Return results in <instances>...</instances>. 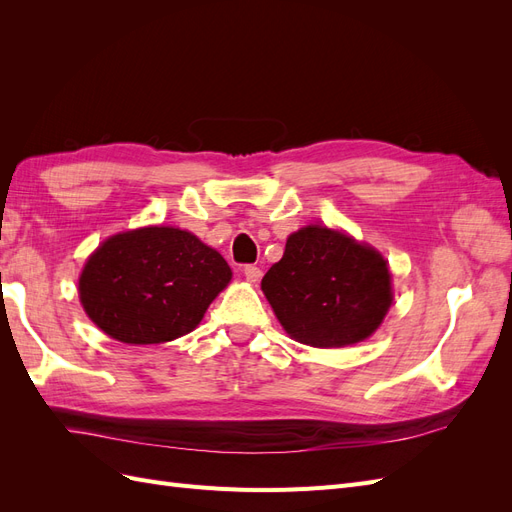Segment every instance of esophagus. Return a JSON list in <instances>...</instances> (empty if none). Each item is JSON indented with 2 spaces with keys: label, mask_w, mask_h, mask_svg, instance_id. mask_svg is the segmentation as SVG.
Returning <instances> with one entry per match:
<instances>
[{
  "label": "esophagus",
  "mask_w": 512,
  "mask_h": 512,
  "mask_svg": "<svg viewBox=\"0 0 512 512\" xmlns=\"http://www.w3.org/2000/svg\"><path fill=\"white\" fill-rule=\"evenodd\" d=\"M243 275H245L247 282L256 284V282L260 280V277H262V271H260L256 265H245V267H243Z\"/></svg>",
  "instance_id": "esophagus-1"
}]
</instances>
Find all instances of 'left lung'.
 <instances>
[{
    "instance_id": "1",
    "label": "left lung",
    "mask_w": 512,
    "mask_h": 512,
    "mask_svg": "<svg viewBox=\"0 0 512 512\" xmlns=\"http://www.w3.org/2000/svg\"><path fill=\"white\" fill-rule=\"evenodd\" d=\"M260 286L286 333L314 348L363 342L393 303L386 260L327 226L292 232Z\"/></svg>"
}]
</instances>
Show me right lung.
<instances>
[{
  "mask_svg": "<svg viewBox=\"0 0 512 512\" xmlns=\"http://www.w3.org/2000/svg\"><path fill=\"white\" fill-rule=\"evenodd\" d=\"M220 252L188 230L119 232L89 256L79 297L91 322L123 344H164L190 333L228 286Z\"/></svg>",
  "mask_w": 512,
  "mask_h": 512,
  "instance_id": "obj_1",
  "label": "right lung"
}]
</instances>
